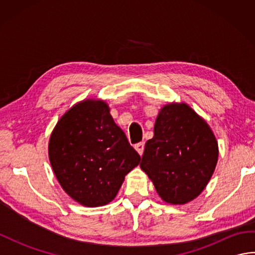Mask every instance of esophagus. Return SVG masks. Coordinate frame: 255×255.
<instances>
[{
    "instance_id": "obj_1",
    "label": "esophagus",
    "mask_w": 255,
    "mask_h": 255,
    "mask_svg": "<svg viewBox=\"0 0 255 255\" xmlns=\"http://www.w3.org/2000/svg\"><path fill=\"white\" fill-rule=\"evenodd\" d=\"M134 149H136L138 151V153L141 155L143 153V150H144V141L138 142V143L134 144Z\"/></svg>"
}]
</instances>
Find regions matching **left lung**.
Listing matches in <instances>:
<instances>
[{
	"mask_svg": "<svg viewBox=\"0 0 255 255\" xmlns=\"http://www.w3.org/2000/svg\"><path fill=\"white\" fill-rule=\"evenodd\" d=\"M217 160L218 143L208 125L186 104H170L156 118L140 166L162 199L185 204L203 192Z\"/></svg>",
	"mask_w": 255,
	"mask_h": 255,
	"instance_id": "8db88e82",
	"label": "left lung"
}]
</instances>
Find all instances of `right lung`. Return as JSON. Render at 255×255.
Returning a JSON list of instances; mask_svg holds the SVG:
<instances>
[{"instance_id":"right-lung-1","label":"right lung","mask_w":255,"mask_h":255,"mask_svg":"<svg viewBox=\"0 0 255 255\" xmlns=\"http://www.w3.org/2000/svg\"><path fill=\"white\" fill-rule=\"evenodd\" d=\"M49 159L62 188L88 207L112 202L125 175L141 160L108 106L93 100L60 118L50 137Z\"/></svg>"}]
</instances>
